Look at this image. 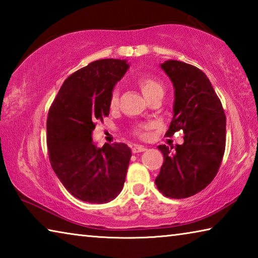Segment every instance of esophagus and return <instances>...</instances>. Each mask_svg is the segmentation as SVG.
Here are the masks:
<instances>
[{"instance_id": "1", "label": "esophagus", "mask_w": 258, "mask_h": 258, "mask_svg": "<svg viewBox=\"0 0 258 258\" xmlns=\"http://www.w3.org/2000/svg\"><path fill=\"white\" fill-rule=\"evenodd\" d=\"M146 150H147V148L143 147V146H135V147H133V149H132L134 154H139V152H143Z\"/></svg>"}]
</instances>
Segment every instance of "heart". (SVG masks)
<instances>
[{"instance_id": "1", "label": "heart", "mask_w": 258, "mask_h": 258, "mask_svg": "<svg viewBox=\"0 0 258 258\" xmlns=\"http://www.w3.org/2000/svg\"><path fill=\"white\" fill-rule=\"evenodd\" d=\"M138 85L147 100L150 99L151 97H154L156 94H159V93L164 94L163 85L160 84V82H158L152 77H147V76L140 77L138 80ZM117 102H118V91L115 90L111 93V97H110V107L112 108L116 107ZM148 128H149V126H141V127L135 128L134 133L141 138H146Z\"/></svg>"}]
</instances>
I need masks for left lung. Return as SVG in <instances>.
I'll list each match as a JSON object with an SVG mask.
<instances>
[{
  "instance_id": "1",
  "label": "left lung",
  "mask_w": 258,
  "mask_h": 258,
  "mask_svg": "<svg viewBox=\"0 0 258 258\" xmlns=\"http://www.w3.org/2000/svg\"><path fill=\"white\" fill-rule=\"evenodd\" d=\"M160 68L174 86L173 118L166 135L183 130L175 151L159 146L164 163L155 183L169 198H187L205 189L217 174L225 150L226 118L207 76L197 67L167 60Z\"/></svg>"
}]
</instances>
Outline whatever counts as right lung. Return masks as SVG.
Wrapping results in <instances>:
<instances>
[{
    "mask_svg": "<svg viewBox=\"0 0 258 258\" xmlns=\"http://www.w3.org/2000/svg\"><path fill=\"white\" fill-rule=\"evenodd\" d=\"M130 64L101 59L72 74L59 90L46 121L52 168L74 197L92 204L115 199L124 186L131 149L125 143H93L95 121L109 115L110 97Z\"/></svg>",
    "mask_w": 258,
    "mask_h": 258,
    "instance_id": "right-lung-1",
    "label": "right lung"
}]
</instances>
